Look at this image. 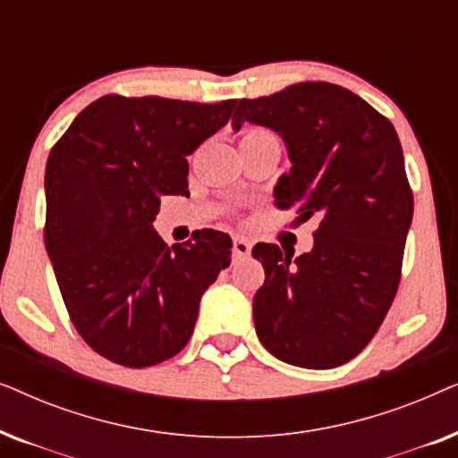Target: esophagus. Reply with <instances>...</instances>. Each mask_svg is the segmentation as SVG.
<instances>
[{"label":"esophagus","instance_id":"obj_1","mask_svg":"<svg viewBox=\"0 0 458 458\" xmlns=\"http://www.w3.org/2000/svg\"><path fill=\"white\" fill-rule=\"evenodd\" d=\"M250 250H252V242H250L248 237L233 235V254L235 256H240V259H243V256L250 254Z\"/></svg>","mask_w":458,"mask_h":458}]
</instances>
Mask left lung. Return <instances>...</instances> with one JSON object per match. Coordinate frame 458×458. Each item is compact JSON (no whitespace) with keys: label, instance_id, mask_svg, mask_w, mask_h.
Here are the masks:
<instances>
[{"label":"left lung","instance_id":"8db88e82","mask_svg":"<svg viewBox=\"0 0 458 458\" xmlns=\"http://www.w3.org/2000/svg\"><path fill=\"white\" fill-rule=\"evenodd\" d=\"M243 123L285 143L292 168L275 185V204L321 221L310 252L254 246L265 267L252 302L256 334L287 365L340 367L377 334L398 290L412 193L396 129L362 98L323 81L240 99L233 131Z\"/></svg>","mask_w":458,"mask_h":458}]
</instances>
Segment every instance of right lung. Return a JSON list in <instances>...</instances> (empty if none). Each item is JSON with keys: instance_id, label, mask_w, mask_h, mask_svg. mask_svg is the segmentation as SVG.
I'll return each mask as SVG.
<instances>
[{"instance_id": "add662e5", "label": "right lung", "mask_w": 458, "mask_h": 458, "mask_svg": "<svg viewBox=\"0 0 458 458\" xmlns=\"http://www.w3.org/2000/svg\"><path fill=\"white\" fill-rule=\"evenodd\" d=\"M235 104L104 96L49 152L46 250L74 327L104 359L141 369L181 352L229 267L227 233L168 248L152 223L162 196H190L187 156Z\"/></svg>"}]
</instances>
